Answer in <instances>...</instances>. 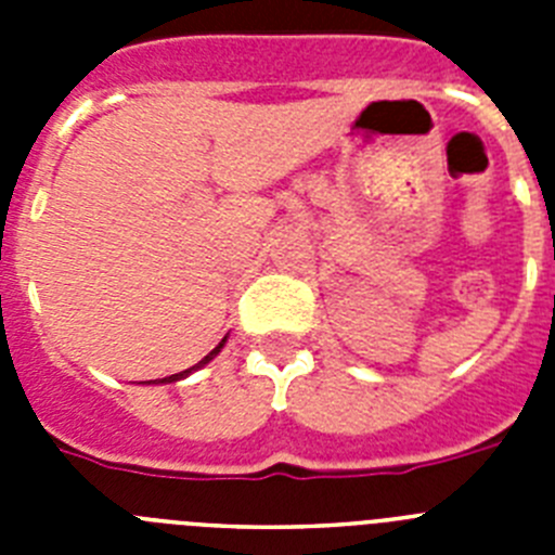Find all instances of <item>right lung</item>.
<instances>
[{"instance_id": "obj_1", "label": "right lung", "mask_w": 555, "mask_h": 555, "mask_svg": "<svg viewBox=\"0 0 555 555\" xmlns=\"http://www.w3.org/2000/svg\"><path fill=\"white\" fill-rule=\"evenodd\" d=\"M222 345H224V338H222V341H219V345L217 347H214V350H210L208 352V356H205L203 358V361H199V364H194V366H191V370H197V366H203V364H208V361H210V358H214V356H217V352L219 350H222ZM191 370H185V372H180V375H169V377H160V384H171V380H178V377H183V375H189V372Z\"/></svg>"}]
</instances>
